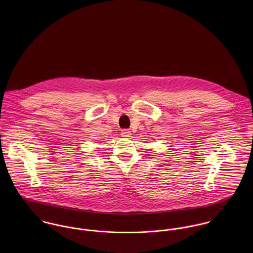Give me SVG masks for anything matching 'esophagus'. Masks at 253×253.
<instances>
[{
  "mask_svg": "<svg viewBox=\"0 0 253 253\" xmlns=\"http://www.w3.org/2000/svg\"><path fill=\"white\" fill-rule=\"evenodd\" d=\"M130 131L128 129H123L122 130V136L123 137H130Z\"/></svg>",
  "mask_w": 253,
  "mask_h": 253,
  "instance_id": "34e87169",
  "label": "esophagus"
}]
</instances>
